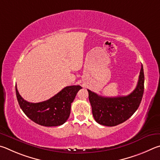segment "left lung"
Listing matches in <instances>:
<instances>
[{
  "label": "left lung",
  "instance_id": "obj_1",
  "mask_svg": "<svg viewBox=\"0 0 160 160\" xmlns=\"http://www.w3.org/2000/svg\"><path fill=\"white\" fill-rule=\"evenodd\" d=\"M144 80L143 67L141 65L136 87L127 96L102 97L88 89L95 120L101 125L114 127L129 119L141 104L144 92Z\"/></svg>",
  "mask_w": 160,
  "mask_h": 160
}]
</instances>
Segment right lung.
<instances>
[{
	"mask_svg": "<svg viewBox=\"0 0 160 160\" xmlns=\"http://www.w3.org/2000/svg\"><path fill=\"white\" fill-rule=\"evenodd\" d=\"M81 88L80 86H67L49 100L32 103L22 98L15 86L17 98L22 111L31 120L44 127H57L66 122L72 103Z\"/></svg>",
	"mask_w": 160,
	"mask_h": 160,
	"instance_id": "add662e5",
	"label": "right lung"
}]
</instances>
